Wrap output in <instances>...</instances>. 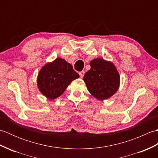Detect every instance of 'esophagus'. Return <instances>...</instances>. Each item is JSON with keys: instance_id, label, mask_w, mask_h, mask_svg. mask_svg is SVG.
<instances>
[{"instance_id": "esophagus-1", "label": "esophagus", "mask_w": 158, "mask_h": 158, "mask_svg": "<svg viewBox=\"0 0 158 158\" xmlns=\"http://www.w3.org/2000/svg\"><path fill=\"white\" fill-rule=\"evenodd\" d=\"M79 76H80V77H81V78H82V77H83V76H84L85 71H83V70H82V71L79 72Z\"/></svg>"}]
</instances>
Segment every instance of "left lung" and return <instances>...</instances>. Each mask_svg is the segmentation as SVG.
<instances>
[{"instance_id":"obj_1","label":"left lung","mask_w":158,"mask_h":158,"mask_svg":"<svg viewBox=\"0 0 158 158\" xmlns=\"http://www.w3.org/2000/svg\"><path fill=\"white\" fill-rule=\"evenodd\" d=\"M91 69L83 80L89 93L98 100L109 98L119 88V75L112 63L97 58L89 63Z\"/></svg>"}]
</instances>
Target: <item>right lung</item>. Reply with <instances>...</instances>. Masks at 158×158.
<instances>
[{"label": "right lung", "instance_id": "1", "mask_svg": "<svg viewBox=\"0 0 158 158\" xmlns=\"http://www.w3.org/2000/svg\"><path fill=\"white\" fill-rule=\"evenodd\" d=\"M79 77L73 66L64 59L57 58L46 64L38 75V87L43 95L55 99L62 95L72 81Z\"/></svg>", "mask_w": 158, "mask_h": 158}]
</instances>
